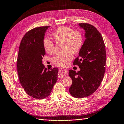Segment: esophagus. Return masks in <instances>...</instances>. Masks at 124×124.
Listing matches in <instances>:
<instances>
[{
    "mask_svg": "<svg viewBox=\"0 0 124 124\" xmlns=\"http://www.w3.org/2000/svg\"><path fill=\"white\" fill-rule=\"evenodd\" d=\"M67 74H68V71L65 70H59L58 76L59 77H63V76L67 75Z\"/></svg>",
    "mask_w": 124,
    "mask_h": 124,
    "instance_id": "obj_1",
    "label": "esophagus"
}]
</instances>
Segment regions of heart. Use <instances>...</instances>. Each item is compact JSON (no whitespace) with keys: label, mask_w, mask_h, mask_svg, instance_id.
Instances as JSON below:
<instances>
[{"label":"heart","mask_w":124,"mask_h":124,"mask_svg":"<svg viewBox=\"0 0 124 124\" xmlns=\"http://www.w3.org/2000/svg\"><path fill=\"white\" fill-rule=\"evenodd\" d=\"M56 42H63L62 54L52 58V62L59 66H64L71 61L73 54H75L82 49L83 45L82 34L78 31H73L70 27L62 26L56 30L52 35ZM45 50L49 54L54 51V44L50 39L45 37L43 40Z\"/></svg>","instance_id":"obj_1"}]
</instances>
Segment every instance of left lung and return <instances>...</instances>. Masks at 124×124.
Masks as SVG:
<instances>
[{
    "instance_id": "obj_1",
    "label": "left lung",
    "mask_w": 124,
    "mask_h": 124,
    "mask_svg": "<svg viewBox=\"0 0 124 124\" xmlns=\"http://www.w3.org/2000/svg\"><path fill=\"white\" fill-rule=\"evenodd\" d=\"M78 25L85 30V40L73 63L80 70H69L72 79L69 92L74 98H83L93 94L100 85L105 70L106 51L103 37L96 28L88 23Z\"/></svg>"
}]
</instances>
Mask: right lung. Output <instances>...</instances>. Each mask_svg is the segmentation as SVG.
I'll use <instances>...</instances> for the list:
<instances>
[{"mask_svg": "<svg viewBox=\"0 0 124 124\" xmlns=\"http://www.w3.org/2000/svg\"><path fill=\"white\" fill-rule=\"evenodd\" d=\"M49 27H36L25 34L21 41L17 59L21 85L28 95L39 100L50 94L58 80V68L47 70L42 64V58L46 54L43 40Z\"/></svg>", "mask_w": 124, "mask_h": 124, "instance_id": "1", "label": "right lung"}]
</instances>
